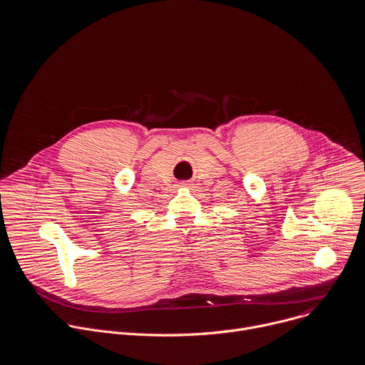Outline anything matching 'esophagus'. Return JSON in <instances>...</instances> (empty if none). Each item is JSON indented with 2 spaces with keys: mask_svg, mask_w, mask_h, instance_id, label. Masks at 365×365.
Wrapping results in <instances>:
<instances>
[{
  "mask_svg": "<svg viewBox=\"0 0 365 365\" xmlns=\"http://www.w3.org/2000/svg\"><path fill=\"white\" fill-rule=\"evenodd\" d=\"M178 187H188V182H178Z\"/></svg>",
  "mask_w": 365,
  "mask_h": 365,
  "instance_id": "obj_1",
  "label": "esophagus"
}]
</instances>
